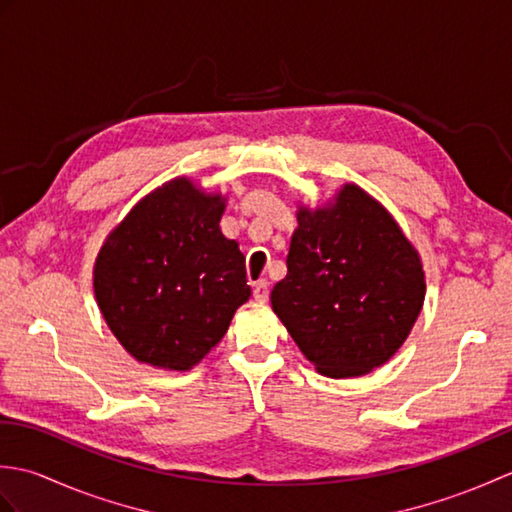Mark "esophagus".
Masks as SVG:
<instances>
[{"instance_id": "obj_1", "label": "esophagus", "mask_w": 512, "mask_h": 512, "mask_svg": "<svg viewBox=\"0 0 512 512\" xmlns=\"http://www.w3.org/2000/svg\"><path fill=\"white\" fill-rule=\"evenodd\" d=\"M253 297H255L257 301H268V297H270V292H268V281H266V279H262V281H257V284H255V288H253Z\"/></svg>"}]
</instances>
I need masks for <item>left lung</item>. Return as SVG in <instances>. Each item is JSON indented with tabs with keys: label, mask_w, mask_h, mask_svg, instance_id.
Segmentation results:
<instances>
[{
	"label": "left lung",
	"mask_w": 512,
	"mask_h": 512,
	"mask_svg": "<svg viewBox=\"0 0 512 512\" xmlns=\"http://www.w3.org/2000/svg\"><path fill=\"white\" fill-rule=\"evenodd\" d=\"M288 275L270 303L321 374L352 378L387 363L424 303L418 250L394 217L356 184L332 204L301 206Z\"/></svg>",
	"instance_id": "obj_1"
}]
</instances>
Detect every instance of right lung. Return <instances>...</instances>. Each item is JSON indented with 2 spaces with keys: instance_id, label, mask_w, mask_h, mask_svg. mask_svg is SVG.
<instances>
[{
  "instance_id": "obj_1",
  "label": "right lung",
  "mask_w": 512,
  "mask_h": 512,
  "mask_svg": "<svg viewBox=\"0 0 512 512\" xmlns=\"http://www.w3.org/2000/svg\"><path fill=\"white\" fill-rule=\"evenodd\" d=\"M220 193L176 178L145 195L94 264L103 319L136 361L187 372L248 301L246 257L220 231Z\"/></svg>"
}]
</instances>
